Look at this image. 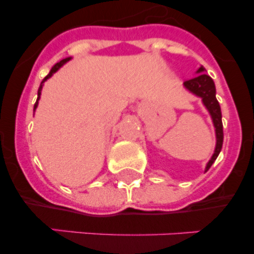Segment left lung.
<instances>
[{
    "instance_id": "obj_1",
    "label": "left lung",
    "mask_w": 254,
    "mask_h": 254,
    "mask_svg": "<svg viewBox=\"0 0 254 254\" xmlns=\"http://www.w3.org/2000/svg\"><path fill=\"white\" fill-rule=\"evenodd\" d=\"M205 68L201 66L197 71L199 75L194 76V77L186 80L185 86L187 87L188 90L196 94L197 96L202 98L203 104L210 112L212 121H214V126L216 128V147H215V152L212 155L211 160L208 161L207 167H206V172L210 169V167L214 164L216 158L219 156L221 147H223V141H224V132H223V121H221V109H220V104L216 99V89H215L214 80L208 75H206Z\"/></svg>"
}]
</instances>
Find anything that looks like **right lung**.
Segmentation results:
<instances>
[{
  "mask_svg": "<svg viewBox=\"0 0 254 254\" xmlns=\"http://www.w3.org/2000/svg\"><path fill=\"white\" fill-rule=\"evenodd\" d=\"M68 60H69V58H64V60L60 61V62H58V64H55V66L52 67V69H51V72H49V73H48V75H47V76H46V77H44V78H43V81H42V84H43V82H44V81H46L47 78H49V77H51V76H52V75H53V73H55V72H56V71H57V69H58V68H60V67H61V66H62V64H66V62H67V61H68ZM42 84H40L39 89H38V99H37V102H35V104H34V109H35V108H37V105H38V100H39V96H40V91H42Z\"/></svg>",
  "mask_w": 254,
  "mask_h": 254,
  "instance_id": "right-lung-1",
  "label": "right lung"
}]
</instances>
